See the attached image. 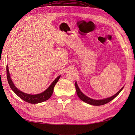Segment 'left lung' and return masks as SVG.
Returning <instances> with one entry per match:
<instances>
[{
    "mask_svg": "<svg viewBox=\"0 0 135 135\" xmlns=\"http://www.w3.org/2000/svg\"><path fill=\"white\" fill-rule=\"evenodd\" d=\"M75 88H76L77 95L78 96L79 99L81 100H82L83 102L93 105H104L105 104H107V103H108V102H110V101H111V100H113L114 98H115V97L118 95L119 93L121 92V90L123 89V88H124V87L122 88L116 94H115L114 96H111L110 97H108L107 99H102V100H94V99L89 98V97H88V96L85 95V94L82 92L81 90L79 89L78 86L77 85L76 82H75Z\"/></svg>",
    "mask_w": 135,
    "mask_h": 135,
    "instance_id": "left-lung-1",
    "label": "left lung"
}]
</instances>
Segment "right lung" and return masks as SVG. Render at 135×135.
Masks as SVG:
<instances>
[{"mask_svg": "<svg viewBox=\"0 0 135 135\" xmlns=\"http://www.w3.org/2000/svg\"><path fill=\"white\" fill-rule=\"evenodd\" d=\"M6 70H7V78L8 84L10 85V87L11 88V89L15 93L17 96L19 97H20L21 99L24 100L25 102H27L29 103H31V104H36V103H39L44 102L46 100H48L50 97L51 96L53 92V89L54 86L56 85L57 82H58L59 80L60 76H59L57 78L54 80V81L51 83V84L50 85V86L46 90L43 91L42 93H41L38 94H27L22 92L21 90L18 89L14 85L12 81H11L9 71H8V67L7 65L6 67Z\"/></svg>", "mask_w": 135, "mask_h": 135, "instance_id": "right-lung-1", "label": "right lung"}]
</instances>
